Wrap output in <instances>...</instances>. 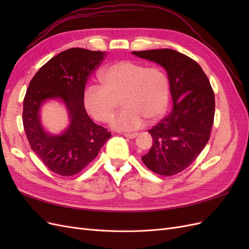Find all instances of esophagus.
Listing matches in <instances>:
<instances>
[{"instance_id": "esophagus-1", "label": "esophagus", "mask_w": 249, "mask_h": 249, "mask_svg": "<svg viewBox=\"0 0 249 249\" xmlns=\"http://www.w3.org/2000/svg\"><path fill=\"white\" fill-rule=\"evenodd\" d=\"M124 136L126 137V138H129V139H134V138H136V137L138 136V134H137V133H134V134H124Z\"/></svg>"}]
</instances>
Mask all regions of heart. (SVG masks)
<instances>
[{
    "label": "heart",
    "instance_id": "obj_1",
    "mask_svg": "<svg viewBox=\"0 0 249 249\" xmlns=\"http://www.w3.org/2000/svg\"><path fill=\"white\" fill-rule=\"evenodd\" d=\"M103 86L89 84L83 93L86 110L96 120L109 123L122 97L124 109L113 119L119 131H135L148 122H156L165 113L169 102V82L159 67L122 60L100 72Z\"/></svg>",
    "mask_w": 249,
    "mask_h": 249
}]
</instances>
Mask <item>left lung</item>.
I'll use <instances>...</instances> for the list:
<instances>
[{
	"label": "left lung",
	"mask_w": 249,
	"mask_h": 249,
	"mask_svg": "<svg viewBox=\"0 0 249 249\" xmlns=\"http://www.w3.org/2000/svg\"><path fill=\"white\" fill-rule=\"evenodd\" d=\"M166 71L172 111L148 133L153 145L141 159L160 176H175L196 159L209 141L214 123L215 96L197 62L170 49L132 52Z\"/></svg>",
	"instance_id": "8db88e82"
}]
</instances>
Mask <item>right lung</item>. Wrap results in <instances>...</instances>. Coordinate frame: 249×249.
<instances>
[{
  "label": "right lung",
  "instance_id": "1",
  "mask_svg": "<svg viewBox=\"0 0 249 249\" xmlns=\"http://www.w3.org/2000/svg\"><path fill=\"white\" fill-rule=\"evenodd\" d=\"M106 55L69 49L49 60L30 82L22 110L24 129L33 152L57 175L71 177L84 169L111 137L88 116L83 101L87 79ZM52 99L61 101L69 115V125L59 134L48 132L41 123V107Z\"/></svg>",
  "mask_w": 249,
  "mask_h": 249
}]
</instances>
